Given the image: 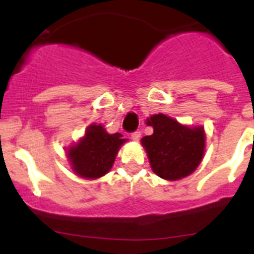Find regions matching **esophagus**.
I'll use <instances>...</instances> for the list:
<instances>
[{
  "label": "esophagus",
  "mask_w": 254,
  "mask_h": 254,
  "mask_svg": "<svg viewBox=\"0 0 254 254\" xmlns=\"http://www.w3.org/2000/svg\"><path fill=\"white\" fill-rule=\"evenodd\" d=\"M131 138L133 141H138L141 138V132H138V131H136V132H133V133L131 134Z\"/></svg>",
  "instance_id": "esophagus-1"
}]
</instances>
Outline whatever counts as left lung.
<instances>
[{
	"instance_id": "8db88e82",
	"label": "left lung",
	"mask_w": 254,
	"mask_h": 254,
	"mask_svg": "<svg viewBox=\"0 0 254 254\" xmlns=\"http://www.w3.org/2000/svg\"><path fill=\"white\" fill-rule=\"evenodd\" d=\"M154 133L141 138L152 172L167 181H178L197 169L205 155L202 126H186L163 113L146 120Z\"/></svg>"
}]
</instances>
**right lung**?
<instances>
[{
	"mask_svg": "<svg viewBox=\"0 0 254 254\" xmlns=\"http://www.w3.org/2000/svg\"><path fill=\"white\" fill-rule=\"evenodd\" d=\"M121 133H108L103 125L93 123L77 142L67 147L71 169L85 179H98L113 167L121 146L126 142Z\"/></svg>",
	"mask_w": 254,
	"mask_h": 254,
	"instance_id": "add662e5",
	"label": "right lung"
}]
</instances>
